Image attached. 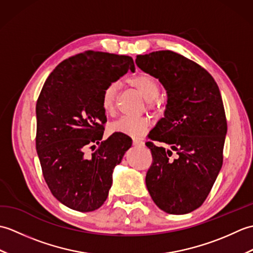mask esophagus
Segmentation results:
<instances>
[{"label":"esophagus","mask_w":253,"mask_h":253,"mask_svg":"<svg viewBox=\"0 0 253 253\" xmlns=\"http://www.w3.org/2000/svg\"><path fill=\"white\" fill-rule=\"evenodd\" d=\"M132 142H133V144H135V146H142V144H143V142L140 140V139H137V138L133 139Z\"/></svg>","instance_id":"obj_1"}]
</instances>
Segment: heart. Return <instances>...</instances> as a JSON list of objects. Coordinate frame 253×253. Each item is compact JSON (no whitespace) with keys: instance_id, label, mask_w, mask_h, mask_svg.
Instances as JSON below:
<instances>
[{"instance_id":"b5f03b06","label":"heart","mask_w":253,"mask_h":253,"mask_svg":"<svg viewBox=\"0 0 253 253\" xmlns=\"http://www.w3.org/2000/svg\"><path fill=\"white\" fill-rule=\"evenodd\" d=\"M129 83L139 90L149 106L154 105V100L160 94V84L158 80L149 74H139L129 79ZM117 93L116 84H110L104 88L101 96V105L105 114H112L115 110V100ZM149 127V121L144 117H122L113 124L110 129L112 132H120L133 138L141 137Z\"/></svg>"}]
</instances>
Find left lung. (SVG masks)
<instances>
[{"mask_svg": "<svg viewBox=\"0 0 253 253\" xmlns=\"http://www.w3.org/2000/svg\"><path fill=\"white\" fill-rule=\"evenodd\" d=\"M137 66L158 78L168 93L164 117L150 131L152 164L146 185L169 214H187L206 201L222 169L227 122L221 92L199 64L173 51L137 55ZM175 151L177 158H169Z\"/></svg>", "mask_w": 253, "mask_h": 253, "instance_id": "obj_1", "label": "left lung"}]
</instances>
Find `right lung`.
<instances>
[{
	"instance_id": "obj_1",
	"label": "right lung",
	"mask_w": 253,
	"mask_h": 253,
	"mask_svg": "<svg viewBox=\"0 0 253 253\" xmlns=\"http://www.w3.org/2000/svg\"><path fill=\"white\" fill-rule=\"evenodd\" d=\"M128 69L132 58L85 51L58 64L36 105V148L44 180L64 206L79 212L99 209L109 196L112 174L131 147V138L115 132L102 141L106 122L101 96L107 84ZM99 147L90 156L88 147Z\"/></svg>"
}]
</instances>
